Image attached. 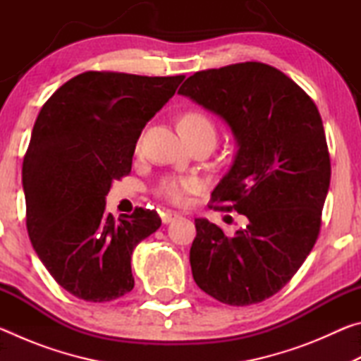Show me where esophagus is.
I'll return each mask as SVG.
<instances>
[{"label":"esophagus","mask_w":361,"mask_h":361,"mask_svg":"<svg viewBox=\"0 0 361 361\" xmlns=\"http://www.w3.org/2000/svg\"><path fill=\"white\" fill-rule=\"evenodd\" d=\"M180 216V213L178 212H172V210H166L162 213V223L164 224H169V223H172L173 219H176Z\"/></svg>","instance_id":"34e87169"}]
</instances>
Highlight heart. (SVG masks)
<instances>
[{
    "label": "heart",
    "mask_w": 361,
    "mask_h": 361,
    "mask_svg": "<svg viewBox=\"0 0 361 361\" xmlns=\"http://www.w3.org/2000/svg\"><path fill=\"white\" fill-rule=\"evenodd\" d=\"M180 130L186 140L199 137L216 138V126L209 114L202 111H188L181 116ZM140 148V145H138ZM199 180L194 176H178L169 175L159 181L156 194L159 197L172 204H183L189 192H195L199 189Z\"/></svg>",
    "instance_id": "obj_1"
}]
</instances>
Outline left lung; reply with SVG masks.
<instances>
[{
  "instance_id": "1",
  "label": "left lung",
  "mask_w": 361,
  "mask_h": 361,
  "mask_svg": "<svg viewBox=\"0 0 361 361\" xmlns=\"http://www.w3.org/2000/svg\"><path fill=\"white\" fill-rule=\"evenodd\" d=\"M178 94L231 127L234 161L212 192L224 205L212 207L248 219L232 237L195 219L192 277L219 302L264 301L290 282L320 232L331 164L319 109L285 73L259 62L197 71Z\"/></svg>"
}]
</instances>
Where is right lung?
Segmentation results:
<instances>
[{
    "label": "right lung",
    "instance_id": "1",
    "mask_svg": "<svg viewBox=\"0 0 361 361\" xmlns=\"http://www.w3.org/2000/svg\"><path fill=\"white\" fill-rule=\"evenodd\" d=\"M183 79L85 71L42 105L22 167L27 229L42 264L73 296L108 302L132 291V252L161 218L138 207L114 219L105 199L130 173L140 133Z\"/></svg>",
    "mask_w": 361,
    "mask_h": 361
}]
</instances>
